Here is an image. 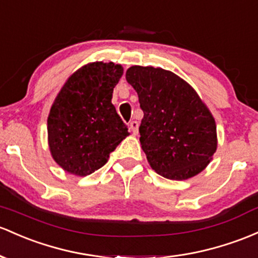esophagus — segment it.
Wrapping results in <instances>:
<instances>
[{
	"label": "esophagus",
	"mask_w": 258,
	"mask_h": 258,
	"mask_svg": "<svg viewBox=\"0 0 258 258\" xmlns=\"http://www.w3.org/2000/svg\"><path fill=\"white\" fill-rule=\"evenodd\" d=\"M130 130H131L132 134L134 135L138 134V122L137 121H131V122H130Z\"/></svg>",
	"instance_id": "esophagus-1"
}]
</instances>
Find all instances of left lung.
<instances>
[{
	"label": "left lung",
	"mask_w": 258,
	"mask_h": 258,
	"mask_svg": "<svg viewBox=\"0 0 258 258\" xmlns=\"http://www.w3.org/2000/svg\"><path fill=\"white\" fill-rule=\"evenodd\" d=\"M126 79L143 110L140 142L153 170L170 180L205 170L217 151V126L196 90L170 71L151 66L130 67Z\"/></svg>",
	"instance_id": "obj_1"
}]
</instances>
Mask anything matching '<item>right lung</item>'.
Returning <instances> with one entry per match:
<instances>
[{
	"mask_svg": "<svg viewBox=\"0 0 258 258\" xmlns=\"http://www.w3.org/2000/svg\"><path fill=\"white\" fill-rule=\"evenodd\" d=\"M122 73L121 64L92 62L61 88L47 117V140L53 160L64 171L92 174L130 135L111 103Z\"/></svg>",
	"mask_w": 258,
	"mask_h": 258,
	"instance_id": "right-lung-1",
	"label": "right lung"
}]
</instances>
